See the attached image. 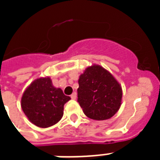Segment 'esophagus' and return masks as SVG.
I'll return each mask as SVG.
<instances>
[{"label": "esophagus", "mask_w": 160, "mask_h": 160, "mask_svg": "<svg viewBox=\"0 0 160 160\" xmlns=\"http://www.w3.org/2000/svg\"><path fill=\"white\" fill-rule=\"evenodd\" d=\"M70 97H71V99H72V100H75V99L77 98V94H76L75 92H74L72 95H70Z\"/></svg>", "instance_id": "34e87169"}]
</instances>
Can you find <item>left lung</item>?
I'll use <instances>...</instances> for the list:
<instances>
[{"label":"left lung","instance_id":"8db88e82","mask_svg":"<svg viewBox=\"0 0 160 160\" xmlns=\"http://www.w3.org/2000/svg\"><path fill=\"white\" fill-rule=\"evenodd\" d=\"M78 102L90 119H110L120 108L122 88L111 73L99 65L85 69L79 78Z\"/></svg>","mask_w":160,"mask_h":160}]
</instances>
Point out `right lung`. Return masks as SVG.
<instances>
[{
  "instance_id": "right-lung-1",
  "label": "right lung",
  "mask_w": 160,
  "mask_h": 160,
  "mask_svg": "<svg viewBox=\"0 0 160 160\" xmlns=\"http://www.w3.org/2000/svg\"><path fill=\"white\" fill-rule=\"evenodd\" d=\"M70 100L60 88H55L51 78L40 77L31 83L21 97V109L30 121L41 128H48L60 121L64 105Z\"/></svg>"
}]
</instances>
